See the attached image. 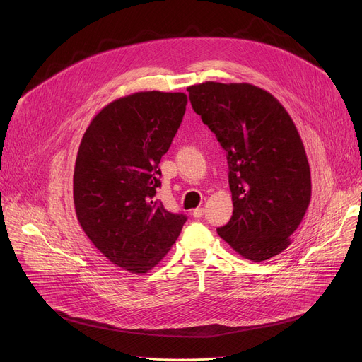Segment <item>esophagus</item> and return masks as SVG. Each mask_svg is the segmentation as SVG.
Returning <instances> with one entry per match:
<instances>
[{
  "mask_svg": "<svg viewBox=\"0 0 362 362\" xmlns=\"http://www.w3.org/2000/svg\"><path fill=\"white\" fill-rule=\"evenodd\" d=\"M192 216L195 217V218H199V217H202L204 216V208H195V210L192 211Z\"/></svg>",
  "mask_w": 362,
  "mask_h": 362,
  "instance_id": "esophagus-1",
  "label": "esophagus"
}]
</instances>
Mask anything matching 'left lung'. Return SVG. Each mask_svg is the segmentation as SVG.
<instances>
[{
  "label": "left lung",
  "mask_w": 362,
  "mask_h": 362,
  "mask_svg": "<svg viewBox=\"0 0 362 362\" xmlns=\"http://www.w3.org/2000/svg\"><path fill=\"white\" fill-rule=\"evenodd\" d=\"M187 92L227 152L233 216L218 236L254 262L279 255L311 201L310 164L293 120L251 83L205 82Z\"/></svg>",
  "instance_id": "obj_1"
}]
</instances>
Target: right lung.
<instances>
[{
	"label": "right lung",
	"instance_id": "obj_1",
	"mask_svg": "<svg viewBox=\"0 0 362 362\" xmlns=\"http://www.w3.org/2000/svg\"><path fill=\"white\" fill-rule=\"evenodd\" d=\"M186 104L183 92L127 95L105 105L81 141L73 175L76 216L95 248L126 272L156 267L186 221L154 199L158 164Z\"/></svg>",
	"mask_w": 362,
	"mask_h": 362
}]
</instances>
